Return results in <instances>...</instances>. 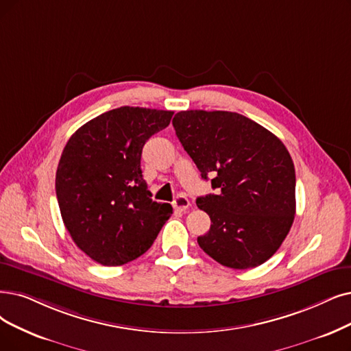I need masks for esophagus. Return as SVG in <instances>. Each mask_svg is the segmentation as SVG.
Listing matches in <instances>:
<instances>
[{
    "instance_id": "obj_1",
    "label": "esophagus",
    "mask_w": 351,
    "mask_h": 351,
    "mask_svg": "<svg viewBox=\"0 0 351 351\" xmlns=\"http://www.w3.org/2000/svg\"><path fill=\"white\" fill-rule=\"evenodd\" d=\"M189 206H190V202H189V199L186 197L184 194H178L177 197L174 199V202H173V207L176 210H180V212H184V210L189 208Z\"/></svg>"
}]
</instances>
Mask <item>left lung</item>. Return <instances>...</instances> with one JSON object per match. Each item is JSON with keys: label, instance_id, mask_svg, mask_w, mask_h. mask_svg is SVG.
<instances>
[{"label": "left lung", "instance_id": "obj_1", "mask_svg": "<svg viewBox=\"0 0 351 351\" xmlns=\"http://www.w3.org/2000/svg\"><path fill=\"white\" fill-rule=\"evenodd\" d=\"M173 127L216 194L197 199L210 216L199 246L223 266L255 268L282 245L295 216V168L281 139L241 114L181 110Z\"/></svg>", "mask_w": 351, "mask_h": 351}]
</instances>
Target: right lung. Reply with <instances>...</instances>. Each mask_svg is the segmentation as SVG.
Wrapping results in <instances>:
<instances>
[{
    "instance_id": "1",
    "label": "right lung",
    "mask_w": 351,
    "mask_h": 351,
    "mask_svg": "<svg viewBox=\"0 0 351 351\" xmlns=\"http://www.w3.org/2000/svg\"><path fill=\"white\" fill-rule=\"evenodd\" d=\"M173 114L121 106L86 122L67 141L56 195L67 232L95 262L119 266L139 258L170 219L173 207L151 199L141 154Z\"/></svg>"
}]
</instances>
